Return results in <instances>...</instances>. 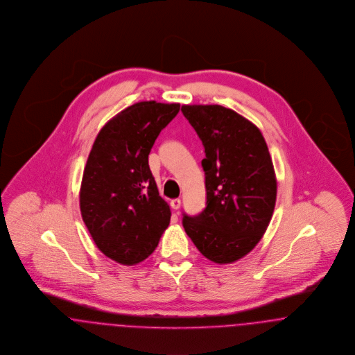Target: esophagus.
<instances>
[{
    "label": "esophagus",
    "instance_id": "obj_1",
    "mask_svg": "<svg viewBox=\"0 0 355 355\" xmlns=\"http://www.w3.org/2000/svg\"><path fill=\"white\" fill-rule=\"evenodd\" d=\"M180 205H182V200H180V199H173V200H171V207H172L173 209H179Z\"/></svg>",
    "mask_w": 355,
    "mask_h": 355
}]
</instances>
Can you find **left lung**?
Masks as SVG:
<instances>
[{"mask_svg":"<svg viewBox=\"0 0 355 355\" xmlns=\"http://www.w3.org/2000/svg\"><path fill=\"white\" fill-rule=\"evenodd\" d=\"M200 137L205 157L207 203L183 216L187 235L207 259L227 264L259 243L272 218L277 178L259 128L222 105H183Z\"/></svg>","mask_w":355,"mask_h":355,"instance_id":"1","label":"left lung"}]
</instances>
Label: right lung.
Listing matches in <instances>:
<instances>
[{"label": "right lung", "mask_w": 355, "mask_h": 355, "mask_svg": "<svg viewBox=\"0 0 355 355\" xmlns=\"http://www.w3.org/2000/svg\"><path fill=\"white\" fill-rule=\"evenodd\" d=\"M180 104L140 101L98 132L80 188V211L97 248L133 266L147 259L168 227L171 209L159 195L148 155Z\"/></svg>", "instance_id": "1"}]
</instances>
